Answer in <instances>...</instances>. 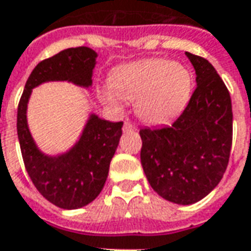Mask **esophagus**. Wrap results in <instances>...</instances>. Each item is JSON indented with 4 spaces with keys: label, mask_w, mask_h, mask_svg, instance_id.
I'll return each instance as SVG.
<instances>
[{
    "label": "esophagus",
    "mask_w": 251,
    "mask_h": 251,
    "mask_svg": "<svg viewBox=\"0 0 251 251\" xmlns=\"http://www.w3.org/2000/svg\"><path fill=\"white\" fill-rule=\"evenodd\" d=\"M136 130V126L130 124V122H125L124 125V131H134Z\"/></svg>",
    "instance_id": "34e87169"
}]
</instances>
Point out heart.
I'll return each mask as SVG.
<instances>
[{"mask_svg":"<svg viewBox=\"0 0 251 251\" xmlns=\"http://www.w3.org/2000/svg\"><path fill=\"white\" fill-rule=\"evenodd\" d=\"M108 87L99 94L106 104L118 107L120 98L136 101V113L144 122L163 125L186 107L193 77L182 64L148 58L117 68L108 76Z\"/></svg>","mask_w":251,"mask_h":251,"instance_id":"obj_1","label":"heart"}]
</instances>
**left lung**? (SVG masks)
<instances>
[{"mask_svg":"<svg viewBox=\"0 0 251 251\" xmlns=\"http://www.w3.org/2000/svg\"><path fill=\"white\" fill-rule=\"evenodd\" d=\"M197 87L171 126L140 129L141 164L152 189L179 205L202 200L222 180L232 145L229 92L209 61L186 52Z\"/></svg>","mask_w":251,"mask_h":251,"instance_id":"left-lung-1","label":"left lung"}]
</instances>
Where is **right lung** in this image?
<instances>
[{
	"instance_id": "add662e5",
	"label": "right lung",
	"mask_w": 251,
	"mask_h": 251,
	"mask_svg": "<svg viewBox=\"0 0 251 251\" xmlns=\"http://www.w3.org/2000/svg\"><path fill=\"white\" fill-rule=\"evenodd\" d=\"M96 57L92 49L81 46L43 59L28 77L17 107V136L28 175L47 201L64 209L81 208L99 196L120 144L124 122L100 120L92 114L71 151L59 156H47L38 150L28 129V99L32 88L46 81L68 80L89 87Z\"/></svg>"
}]
</instances>
